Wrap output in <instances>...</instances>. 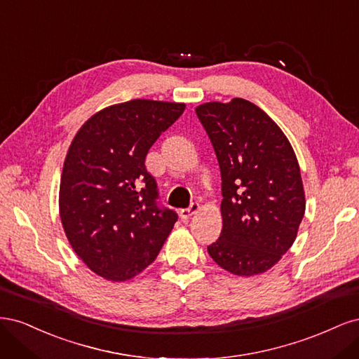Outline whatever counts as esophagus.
I'll use <instances>...</instances> for the list:
<instances>
[{
  "label": "esophagus",
  "mask_w": 359,
  "mask_h": 359,
  "mask_svg": "<svg viewBox=\"0 0 359 359\" xmlns=\"http://www.w3.org/2000/svg\"><path fill=\"white\" fill-rule=\"evenodd\" d=\"M201 208V205L198 202H193L189 208H182L180 210V217L181 219H189V217H191L193 214H196Z\"/></svg>",
  "instance_id": "esophagus-1"
}]
</instances>
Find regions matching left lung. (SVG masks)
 Masks as SVG:
<instances>
[{
    "label": "left lung",
    "mask_w": 359,
    "mask_h": 359,
    "mask_svg": "<svg viewBox=\"0 0 359 359\" xmlns=\"http://www.w3.org/2000/svg\"><path fill=\"white\" fill-rule=\"evenodd\" d=\"M196 114L222 173L223 229L208 253L231 274L266 273L292 247L306 211L295 151L248 100L203 103Z\"/></svg>",
    "instance_id": "left-lung-1"
}]
</instances>
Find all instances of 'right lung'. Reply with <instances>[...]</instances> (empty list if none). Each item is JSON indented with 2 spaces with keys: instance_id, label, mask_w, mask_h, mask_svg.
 <instances>
[{
  "instance_id": "right-lung-1",
  "label": "right lung",
  "mask_w": 359,
  "mask_h": 359,
  "mask_svg": "<svg viewBox=\"0 0 359 359\" xmlns=\"http://www.w3.org/2000/svg\"><path fill=\"white\" fill-rule=\"evenodd\" d=\"M186 104L136 99L107 106L79 128L60 184L67 240L93 273L127 281L156 260L178 220L160 208L145 157Z\"/></svg>"
}]
</instances>
